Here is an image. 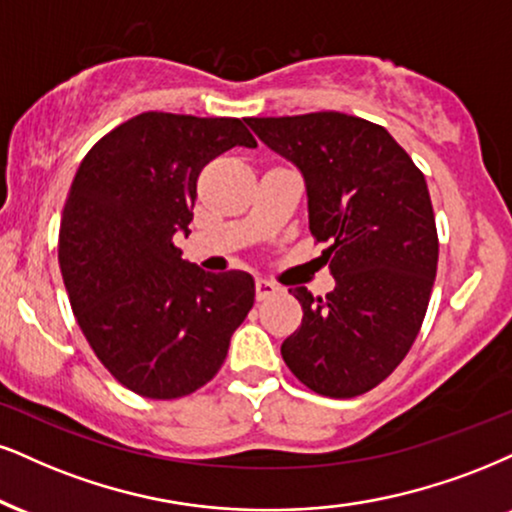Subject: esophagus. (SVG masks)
Returning a JSON list of instances; mask_svg holds the SVG:
<instances>
[{"instance_id": "34e87169", "label": "esophagus", "mask_w": 512, "mask_h": 512, "mask_svg": "<svg viewBox=\"0 0 512 512\" xmlns=\"http://www.w3.org/2000/svg\"><path fill=\"white\" fill-rule=\"evenodd\" d=\"M273 294H277V285H273V282H268V280H263V277H258V280H256V299L266 301Z\"/></svg>"}]
</instances>
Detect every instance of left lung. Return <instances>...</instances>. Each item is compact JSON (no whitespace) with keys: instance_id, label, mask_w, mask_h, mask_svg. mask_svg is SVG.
Here are the masks:
<instances>
[{"instance_id":"8db88e82","label":"left lung","mask_w":512,"mask_h":512,"mask_svg":"<svg viewBox=\"0 0 512 512\" xmlns=\"http://www.w3.org/2000/svg\"><path fill=\"white\" fill-rule=\"evenodd\" d=\"M306 180L308 225L330 246L334 289H289L304 320L282 342L287 368L315 394L361 396L396 370L418 337L439 239L425 175L382 125L339 111L246 118Z\"/></svg>"}]
</instances>
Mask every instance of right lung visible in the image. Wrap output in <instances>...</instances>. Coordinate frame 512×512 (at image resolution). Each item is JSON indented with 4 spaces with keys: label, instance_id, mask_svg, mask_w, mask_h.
Returning <instances> with one entry per match:
<instances>
[{
    "label": "right lung",
    "instance_id": "right-lung-1",
    "mask_svg": "<svg viewBox=\"0 0 512 512\" xmlns=\"http://www.w3.org/2000/svg\"><path fill=\"white\" fill-rule=\"evenodd\" d=\"M232 147H256L239 118L147 111L104 135L75 173L59 266L75 320L123 387L180 399L216 377L254 306V277L182 261L197 178Z\"/></svg>",
    "mask_w": 512,
    "mask_h": 512
}]
</instances>
